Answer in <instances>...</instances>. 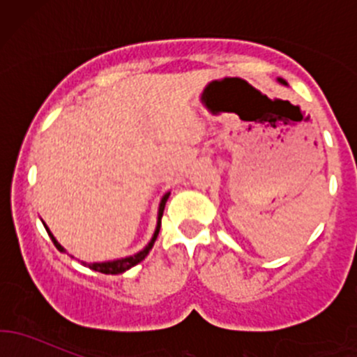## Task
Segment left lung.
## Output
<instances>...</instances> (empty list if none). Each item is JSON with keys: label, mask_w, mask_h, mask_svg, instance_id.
<instances>
[{"label": "left lung", "mask_w": 357, "mask_h": 357, "mask_svg": "<svg viewBox=\"0 0 357 357\" xmlns=\"http://www.w3.org/2000/svg\"><path fill=\"white\" fill-rule=\"evenodd\" d=\"M278 81H280V82H282V84H287V82H285V81H283V79H278Z\"/></svg>", "instance_id": "obj_1"}]
</instances>
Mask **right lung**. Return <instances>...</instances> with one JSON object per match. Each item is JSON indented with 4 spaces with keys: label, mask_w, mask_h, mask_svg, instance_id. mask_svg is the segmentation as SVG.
<instances>
[{
    "label": "right lung",
    "mask_w": 357,
    "mask_h": 357,
    "mask_svg": "<svg viewBox=\"0 0 357 357\" xmlns=\"http://www.w3.org/2000/svg\"><path fill=\"white\" fill-rule=\"evenodd\" d=\"M169 195H171V193H165V195L162 197V200H160V205H158V219H157V228H155V233H153L152 240H150V242H149V245H146L145 248H143V250H139L138 254H135V255H129V257L115 259V261H107V262H89V264H88L89 268H91V269H95V271H98V273H103V275H119V273H124V271H128V269H131L132 266H136V264H138V262H142L143 259H145L146 255H149V252L152 250L153 243H155V240H157V236H158V229H160V219H162V214H164L165 202H167ZM43 225H45V222H43ZM45 228H46V231H48V235H50V238H52V242L55 243V247L59 248L60 252H66V248H63L62 245H60V243L56 242V238H55V236L52 235V231H50V229H48V226L45 225ZM84 264H86V262H84Z\"/></svg>",
    "instance_id": "right-lung-1"
}]
</instances>
